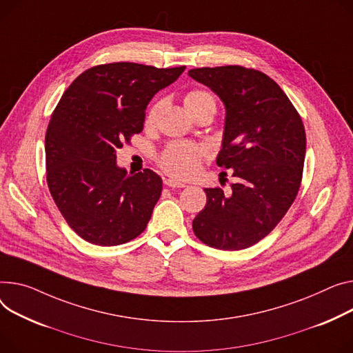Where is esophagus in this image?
Here are the masks:
<instances>
[{
    "label": "esophagus",
    "instance_id": "34e87169",
    "mask_svg": "<svg viewBox=\"0 0 353 353\" xmlns=\"http://www.w3.org/2000/svg\"><path fill=\"white\" fill-rule=\"evenodd\" d=\"M164 184H166L168 187H170V189H183V187H185L184 183L173 180V179H164Z\"/></svg>",
    "mask_w": 353,
    "mask_h": 353
}]
</instances>
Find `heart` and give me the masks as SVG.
<instances>
[{
	"instance_id": "obj_1",
	"label": "heart",
	"mask_w": 353,
	"mask_h": 353,
	"mask_svg": "<svg viewBox=\"0 0 353 353\" xmlns=\"http://www.w3.org/2000/svg\"><path fill=\"white\" fill-rule=\"evenodd\" d=\"M184 106L193 116L201 109H213L216 112V98L211 92L204 89H193L185 93ZM163 102H156L148 112L145 125L146 128H153L159 119ZM207 149L204 146L173 142L169 143L159 156V166L168 174L176 179H190L193 177L200 166L203 159L207 156Z\"/></svg>"
}]
</instances>
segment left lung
Masks as SVG:
<instances>
[{"mask_svg": "<svg viewBox=\"0 0 353 353\" xmlns=\"http://www.w3.org/2000/svg\"><path fill=\"white\" fill-rule=\"evenodd\" d=\"M189 75L225 106L220 168L232 169L231 193L204 189L205 207L193 220L208 247L237 251L256 244L294 203L303 170L307 136L284 90L252 68L227 65L190 69Z\"/></svg>", "mask_w": 353, "mask_h": 353, "instance_id": "left-lung-1", "label": "left lung"}]
</instances>
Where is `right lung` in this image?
Wrapping results in <instances>:
<instances>
[{"label":"right lung","mask_w":353,"mask_h":353,"mask_svg":"<svg viewBox=\"0 0 353 353\" xmlns=\"http://www.w3.org/2000/svg\"><path fill=\"white\" fill-rule=\"evenodd\" d=\"M185 66L113 62L86 69L63 92L45 134L46 183L68 225L110 247L142 234L161 194L150 169L128 174L116 150L143 130L145 110Z\"/></svg>","instance_id":"obj_1"}]
</instances>
